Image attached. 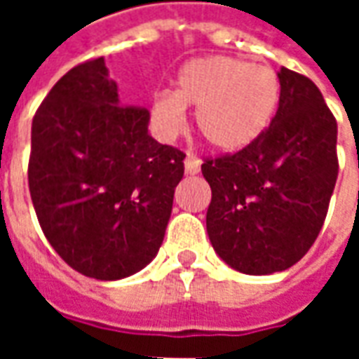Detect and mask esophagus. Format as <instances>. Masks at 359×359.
<instances>
[{"instance_id": "obj_1", "label": "esophagus", "mask_w": 359, "mask_h": 359, "mask_svg": "<svg viewBox=\"0 0 359 359\" xmlns=\"http://www.w3.org/2000/svg\"><path fill=\"white\" fill-rule=\"evenodd\" d=\"M200 165H202L200 157L188 154L187 159H184V171H187V175H198L200 172Z\"/></svg>"}]
</instances>
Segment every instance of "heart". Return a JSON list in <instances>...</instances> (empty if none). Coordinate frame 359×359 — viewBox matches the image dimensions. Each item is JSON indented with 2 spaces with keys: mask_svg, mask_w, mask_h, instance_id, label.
I'll return each instance as SVG.
<instances>
[{
  "mask_svg": "<svg viewBox=\"0 0 359 359\" xmlns=\"http://www.w3.org/2000/svg\"><path fill=\"white\" fill-rule=\"evenodd\" d=\"M280 100V81L269 65L244 59H194L180 69L175 92H159L151 115L159 130L179 133L184 107H196V126L219 151H241L267 130Z\"/></svg>",
  "mask_w": 359,
  "mask_h": 359,
  "instance_id": "heart-1",
  "label": "heart"
}]
</instances>
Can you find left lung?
Returning a JSON list of instances; mask_svg holds the SVG:
<instances>
[{"mask_svg":"<svg viewBox=\"0 0 359 359\" xmlns=\"http://www.w3.org/2000/svg\"><path fill=\"white\" fill-rule=\"evenodd\" d=\"M278 81V109L267 130L248 148L202 165L211 187V246L246 275L285 271L308 254L339 177L337 118L319 88L286 67Z\"/></svg>","mask_w":359,"mask_h":359,"instance_id":"8db88e82","label":"left lung"}]
</instances>
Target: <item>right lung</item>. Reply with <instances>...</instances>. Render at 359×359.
Listing matches in <instances>:
<instances>
[{
    "mask_svg": "<svg viewBox=\"0 0 359 359\" xmlns=\"http://www.w3.org/2000/svg\"><path fill=\"white\" fill-rule=\"evenodd\" d=\"M118 103L103 57L63 74L32 118L28 188L46 238L82 275L115 280L156 257L187 154Z\"/></svg>",
    "mask_w": 359,
    "mask_h": 359,
    "instance_id": "obj_1",
    "label": "right lung"
}]
</instances>
